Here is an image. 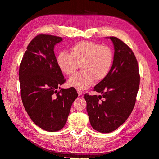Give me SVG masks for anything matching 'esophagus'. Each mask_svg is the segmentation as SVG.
<instances>
[{
    "mask_svg": "<svg viewBox=\"0 0 159 159\" xmlns=\"http://www.w3.org/2000/svg\"><path fill=\"white\" fill-rule=\"evenodd\" d=\"M78 95H80V96L82 95V92H81V91L80 90H78Z\"/></svg>",
    "mask_w": 159,
    "mask_h": 159,
    "instance_id": "1",
    "label": "esophagus"
}]
</instances>
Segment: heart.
Instances as JSON below:
<instances>
[{
  "mask_svg": "<svg viewBox=\"0 0 159 159\" xmlns=\"http://www.w3.org/2000/svg\"><path fill=\"white\" fill-rule=\"evenodd\" d=\"M113 61L112 50L107 46L89 41H81L71 47L70 54L60 52L56 62L62 73L71 75L78 69V72L70 77L68 84L77 89L89 88L94 80L100 81L108 75Z\"/></svg>",
  "mask_w": 159,
  "mask_h": 159,
  "instance_id": "1",
  "label": "heart"
}]
</instances>
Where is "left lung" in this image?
I'll use <instances>...</instances> for the list:
<instances>
[{
    "label": "left lung",
    "instance_id": "8db88e82",
    "mask_svg": "<svg viewBox=\"0 0 159 159\" xmlns=\"http://www.w3.org/2000/svg\"><path fill=\"white\" fill-rule=\"evenodd\" d=\"M109 38L114 46L111 68L94 87L102 95L85 94L89 122L100 133L116 130L131 113L140 84L138 63L130 48L119 38Z\"/></svg>",
    "mask_w": 159,
    "mask_h": 159
}]
</instances>
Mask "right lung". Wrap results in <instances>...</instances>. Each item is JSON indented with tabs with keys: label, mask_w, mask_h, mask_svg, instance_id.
<instances>
[{
	"label": "right lung",
	"mask_w": 159,
	"mask_h": 159,
	"mask_svg": "<svg viewBox=\"0 0 159 159\" xmlns=\"http://www.w3.org/2000/svg\"><path fill=\"white\" fill-rule=\"evenodd\" d=\"M61 41L58 36H36L27 46L19 68L24 107L37 126L50 132L64 127L78 98L75 88L60 89L66 79L57 65L54 48Z\"/></svg>",
	"instance_id": "obj_1"
}]
</instances>
